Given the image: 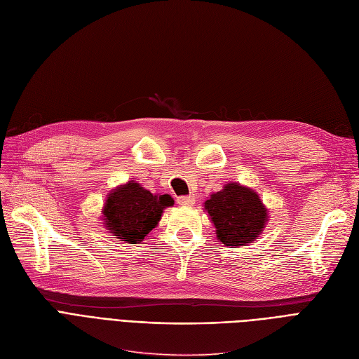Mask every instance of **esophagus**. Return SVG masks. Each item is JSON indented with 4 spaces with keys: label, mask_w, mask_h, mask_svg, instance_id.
<instances>
[{
    "label": "esophagus",
    "mask_w": 359,
    "mask_h": 359,
    "mask_svg": "<svg viewBox=\"0 0 359 359\" xmlns=\"http://www.w3.org/2000/svg\"><path fill=\"white\" fill-rule=\"evenodd\" d=\"M177 203H179L180 205L189 207V205H192V204L195 203V196H192V195H189V196H179V198H177Z\"/></svg>",
    "instance_id": "1"
}]
</instances>
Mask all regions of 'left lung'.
I'll return each mask as SVG.
<instances>
[{
	"label": "left lung",
	"instance_id": "1",
	"mask_svg": "<svg viewBox=\"0 0 359 359\" xmlns=\"http://www.w3.org/2000/svg\"><path fill=\"white\" fill-rule=\"evenodd\" d=\"M204 208L215 223L217 240L229 248L248 245L257 240L268 222V208L260 196L240 183H226L211 194Z\"/></svg>",
	"mask_w": 359,
	"mask_h": 359
}]
</instances>
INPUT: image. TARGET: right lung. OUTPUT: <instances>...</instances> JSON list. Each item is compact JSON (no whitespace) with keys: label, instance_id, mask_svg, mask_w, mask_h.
<instances>
[{"label":"right lung","instance_id":"obj_1","mask_svg":"<svg viewBox=\"0 0 359 359\" xmlns=\"http://www.w3.org/2000/svg\"><path fill=\"white\" fill-rule=\"evenodd\" d=\"M175 204L168 195H154L136 182L114 189L103 205V222L118 241L137 244L144 240L161 219L163 211Z\"/></svg>","mask_w":359,"mask_h":359}]
</instances>
